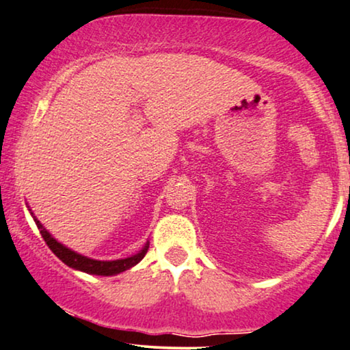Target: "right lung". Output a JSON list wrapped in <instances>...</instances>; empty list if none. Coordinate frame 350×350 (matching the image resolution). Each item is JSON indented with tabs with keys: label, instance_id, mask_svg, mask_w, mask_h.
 I'll list each match as a JSON object with an SVG mask.
<instances>
[{
	"label": "right lung",
	"instance_id": "obj_1",
	"mask_svg": "<svg viewBox=\"0 0 350 350\" xmlns=\"http://www.w3.org/2000/svg\"><path fill=\"white\" fill-rule=\"evenodd\" d=\"M35 224L38 226L40 233H42L44 243L48 244V247L56 254V256L64 262L66 265L72 267V269L85 271V273H92V275H101V276H111V275H117L120 271H125L131 269V267L138 264L142 258L146 256L148 249H149V243L144 246L142 251H139L136 256L126 257V258H120V260H94V258H88L85 256H80L70 249H67L66 246H62L61 243H57L56 239L53 238L51 234L44 230V226L40 224L38 220L35 219Z\"/></svg>",
	"mask_w": 350,
	"mask_h": 350
}]
</instances>
